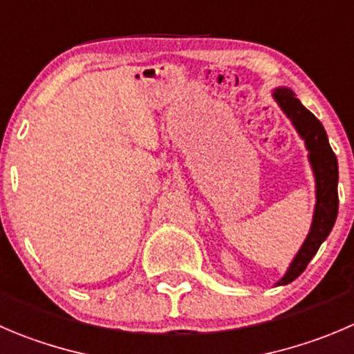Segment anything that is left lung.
<instances>
[{
    "instance_id": "8db88e82",
    "label": "left lung",
    "mask_w": 354,
    "mask_h": 354,
    "mask_svg": "<svg viewBox=\"0 0 354 354\" xmlns=\"http://www.w3.org/2000/svg\"><path fill=\"white\" fill-rule=\"evenodd\" d=\"M272 99L280 106L285 116L290 120L299 137L304 140V146L308 149V161L311 165L313 177H315L316 198L308 236L295 257L292 259L285 274L274 283V287H280V285L292 283L295 278L304 272L306 266L315 257L319 245L328 238L332 227H334L339 212V165L337 158L328 144V137H326L323 124L319 123V120H316L311 111L302 106L301 100L288 86H278L272 90Z\"/></svg>"
}]
</instances>
